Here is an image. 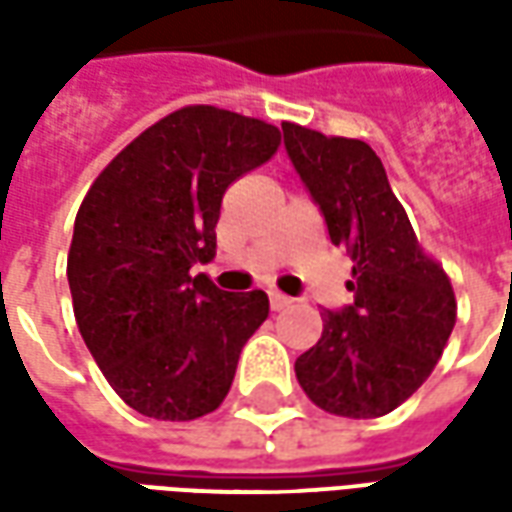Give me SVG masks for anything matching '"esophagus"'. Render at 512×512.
<instances>
[{
    "instance_id": "1",
    "label": "esophagus",
    "mask_w": 512,
    "mask_h": 512,
    "mask_svg": "<svg viewBox=\"0 0 512 512\" xmlns=\"http://www.w3.org/2000/svg\"><path fill=\"white\" fill-rule=\"evenodd\" d=\"M268 301H271V310L274 312H282V310H288L290 304H293V299H288V296H282V293H268Z\"/></svg>"
}]
</instances>
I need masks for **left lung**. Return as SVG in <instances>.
<instances>
[{
    "instance_id": "8db88e82",
    "label": "left lung",
    "mask_w": 512,
    "mask_h": 512,
    "mask_svg": "<svg viewBox=\"0 0 512 512\" xmlns=\"http://www.w3.org/2000/svg\"><path fill=\"white\" fill-rule=\"evenodd\" d=\"M282 131L332 244L354 260V304L321 312V340L296 359V378L329 414L384 417L428 381L444 354L458 318L455 290L419 246L373 147L296 123Z\"/></svg>"
}]
</instances>
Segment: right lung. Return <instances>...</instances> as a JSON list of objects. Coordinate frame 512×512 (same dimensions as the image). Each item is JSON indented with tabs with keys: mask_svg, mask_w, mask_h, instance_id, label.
<instances>
[{
	"mask_svg": "<svg viewBox=\"0 0 512 512\" xmlns=\"http://www.w3.org/2000/svg\"><path fill=\"white\" fill-rule=\"evenodd\" d=\"M282 134L219 106H183L145 128L95 178L68 252L73 315L128 406L189 422L222 406L263 290L222 293L194 263L216 255L224 191L277 153Z\"/></svg>",
	"mask_w": 512,
	"mask_h": 512,
	"instance_id": "obj_1",
	"label": "right lung"
}]
</instances>
